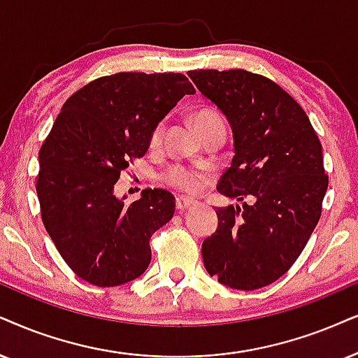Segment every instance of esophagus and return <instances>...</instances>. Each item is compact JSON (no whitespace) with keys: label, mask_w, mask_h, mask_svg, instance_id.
<instances>
[{"label":"esophagus","mask_w":358,"mask_h":358,"mask_svg":"<svg viewBox=\"0 0 358 358\" xmlns=\"http://www.w3.org/2000/svg\"><path fill=\"white\" fill-rule=\"evenodd\" d=\"M193 205H194V200H192V198H185V196L176 198V210L178 211L188 210V208H192Z\"/></svg>","instance_id":"34e87169"}]
</instances>
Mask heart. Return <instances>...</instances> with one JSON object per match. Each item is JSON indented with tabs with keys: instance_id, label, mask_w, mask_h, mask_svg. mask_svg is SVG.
I'll use <instances>...</instances> for the list:
<instances>
[{
	"instance_id": "b5f03b06",
	"label": "heart",
	"mask_w": 358,
	"mask_h": 358,
	"mask_svg": "<svg viewBox=\"0 0 358 358\" xmlns=\"http://www.w3.org/2000/svg\"><path fill=\"white\" fill-rule=\"evenodd\" d=\"M194 127H196L198 134L203 135L210 132L213 129L224 127V122L221 119L218 112L210 110V108H203V110H200L194 115ZM162 135H164V125L158 124L150 135L152 145H158V143H160ZM162 178H164V182L169 183L170 187L182 189V192H193V189H196L198 185H200V175H198L193 169H188V166L180 164L169 166V169L162 173Z\"/></svg>"
}]
</instances>
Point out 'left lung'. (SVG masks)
<instances>
[{"instance_id": "left-lung-1", "label": "left lung", "mask_w": 358, "mask_h": 358, "mask_svg": "<svg viewBox=\"0 0 358 358\" xmlns=\"http://www.w3.org/2000/svg\"><path fill=\"white\" fill-rule=\"evenodd\" d=\"M188 76L231 125L234 157L218 192L241 201L216 210L218 228L201 246L205 268L231 289L269 286L319 223L329 185L322 145L304 108L264 76L244 69Z\"/></svg>"}]
</instances>
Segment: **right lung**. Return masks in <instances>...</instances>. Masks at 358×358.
Listing matches in <instances>:
<instances>
[{
	"mask_svg": "<svg viewBox=\"0 0 358 358\" xmlns=\"http://www.w3.org/2000/svg\"><path fill=\"white\" fill-rule=\"evenodd\" d=\"M187 94L194 89L183 74L119 72L84 85L62 106L39 150L36 192L44 228L80 279L114 287L150 264V238L173 218L175 196L147 188L125 206L114 188Z\"/></svg>",
	"mask_w": 358,
	"mask_h": 358,
	"instance_id": "obj_1",
	"label": "right lung"
}]
</instances>
